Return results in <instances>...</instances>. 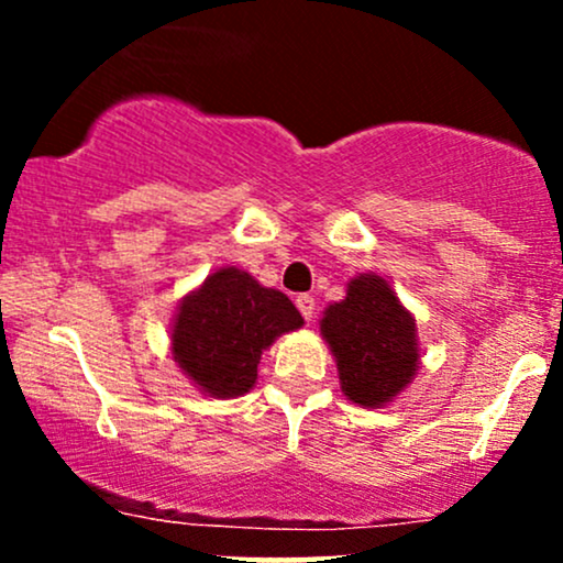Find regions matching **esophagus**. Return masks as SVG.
<instances>
[{
    "mask_svg": "<svg viewBox=\"0 0 563 563\" xmlns=\"http://www.w3.org/2000/svg\"><path fill=\"white\" fill-rule=\"evenodd\" d=\"M296 307H299L303 320H307V322L314 320V299H312V296H307V294L296 296Z\"/></svg>",
    "mask_w": 563,
    "mask_h": 563,
    "instance_id": "1",
    "label": "esophagus"
}]
</instances>
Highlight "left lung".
<instances>
[{"instance_id":"1","label":"left lung","mask_w":563,"mask_h":563,"mask_svg":"<svg viewBox=\"0 0 563 563\" xmlns=\"http://www.w3.org/2000/svg\"><path fill=\"white\" fill-rule=\"evenodd\" d=\"M320 335L344 397L367 410L391 405L421 371L416 318L378 273L349 277L344 299L322 309Z\"/></svg>"}]
</instances>
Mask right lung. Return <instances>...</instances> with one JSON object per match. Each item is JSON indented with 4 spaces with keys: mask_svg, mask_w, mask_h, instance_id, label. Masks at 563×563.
<instances>
[{
    "mask_svg": "<svg viewBox=\"0 0 563 563\" xmlns=\"http://www.w3.org/2000/svg\"><path fill=\"white\" fill-rule=\"evenodd\" d=\"M301 325L283 290L241 267H219L179 301L169 322L172 360L203 397L235 399L256 386L262 354Z\"/></svg>",
    "mask_w": 563,
    "mask_h": 563,
    "instance_id": "1",
    "label": "right lung"
}]
</instances>
